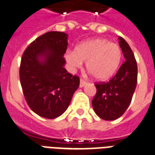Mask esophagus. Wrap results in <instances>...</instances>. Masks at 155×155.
I'll return each mask as SVG.
<instances>
[{
  "label": "esophagus",
  "mask_w": 155,
  "mask_h": 155,
  "mask_svg": "<svg viewBox=\"0 0 155 155\" xmlns=\"http://www.w3.org/2000/svg\"><path fill=\"white\" fill-rule=\"evenodd\" d=\"M86 84H87V82H86L85 80H84L83 79H80V88H83V87H84Z\"/></svg>",
  "instance_id": "34e87169"
}]
</instances>
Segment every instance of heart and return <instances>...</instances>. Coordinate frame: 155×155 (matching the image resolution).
Instances as JSON below:
<instances>
[{
	"instance_id": "obj_1",
	"label": "heart",
	"mask_w": 155,
	"mask_h": 155,
	"mask_svg": "<svg viewBox=\"0 0 155 155\" xmlns=\"http://www.w3.org/2000/svg\"><path fill=\"white\" fill-rule=\"evenodd\" d=\"M67 62L74 68H80L86 62V68L97 80H109L117 72L122 61V50L116 43L102 38L84 41L75 51L65 54Z\"/></svg>"
}]
</instances>
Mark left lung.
Returning <instances> with one entry per match:
<instances>
[{"label":"left lung","mask_w":155,"mask_h":155,"mask_svg":"<svg viewBox=\"0 0 155 155\" xmlns=\"http://www.w3.org/2000/svg\"><path fill=\"white\" fill-rule=\"evenodd\" d=\"M119 44L125 61L116 75L107 83H97V93L92 104L94 111L104 120L122 116L131 103L137 83V65L133 52L121 36Z\"/></svg>","instance_id":"1"}]
</instances>
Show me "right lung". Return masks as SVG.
<instances>
[{"label":"right lung","instance_id":"add662e5","mask_svg":"<svg viewBox=\"0 0 155 155\" xmlns=\"http://www.w3.org/2000/svg\"><path fill=\"white\" fill-rule=\"evenodd\" d=\"M67 45V34L49 31L31 42L21 59L23 95L31 110L45 119L63 114L80 85V78L64 68Z\"/></svg>","mask_w":155,"mask_h":155}]
</instances>
